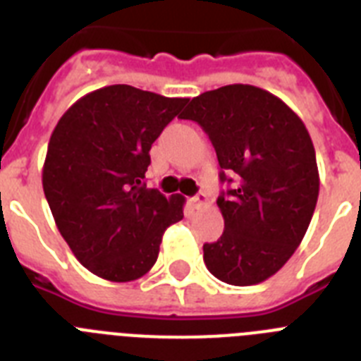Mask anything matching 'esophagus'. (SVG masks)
I'll return each instance as SVG.
<instances>
[{"label":"esophagus","mask_w":361,"mask_h":361,"mask_svg":"<svg viewBox=\"0 0 361 361\" xmlns=\"http://www.w3.org/2000/svg\"><path fill=\"white\" fill-rule=\"evenodd\" d=\"M207 203H209V198H207V194H203V192H200L198 196L190 198V205H194V207H203V205H207Z\"/></svg>","instance_id":"34e87169"}]
</instances>
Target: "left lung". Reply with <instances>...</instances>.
I'll list each match as a JSON object with an SVG mask.
<instances>
[{"label":"left lung","instance_id":"left-lung-1","mask_svg":"<svg viewBox=\"0 0 361 361\" xmlns=\"http://www.w3.org/2000/svg\"><path fill=\"white\" fill-rule=\"evenodd\" d=\"M180 118L205 130L219 180L233 183L216 202L225 231L203 245V262L228 285L262 283L294 255L314 214L319 174L309 130L274 94L241 83L200 94Z\"/></svg>","mask_w":361,"mask_h":361}]
</instances>
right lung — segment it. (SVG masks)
Instances as JSON below:
<instances>
[{
    "label": "right lung",
    "instance_id": "obj_1",
    "mask_svg": "<svg viewBox=\"0 0 361 361\" xmlns=\"http://www.w3.org/2000/svg\"><path fill=\"white\" fill-rule=\"evenodd\" d=\"M187 102L130 85L103 87L78 99L50 136L45 198L78 262L103 280L147 274L165 228L183 218V196L165 198L143 178L150 147Z\"/></svg>",
    "mask_w": 361,
    "mask_h": 361
}]
</instances>
